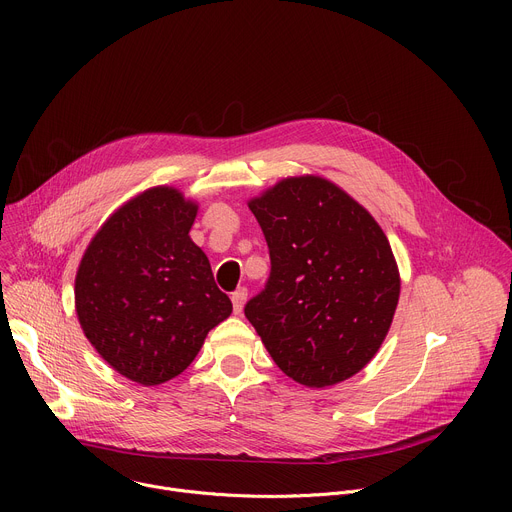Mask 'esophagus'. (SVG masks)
<instances>
[{"mask_svg":"<svg viewBox=\"0 0 512 512\" xmlns=\"http://www.w3.org/2000/svg\"><path fill=\"white\" fill-rule=\"evenodd\" d=\"M231 302H233L235 314H241V310H243V306H245V302H247V287H239L237 291H233Z\"/></svg>","mask_w":512,"mask_h":512,"instance_id":"34e87169","label":"esophagus"}]
</instances>
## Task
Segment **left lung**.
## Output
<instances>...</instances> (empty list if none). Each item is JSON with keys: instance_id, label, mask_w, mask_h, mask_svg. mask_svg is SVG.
Wrapping results in <instances>:
<instances>
[{"instance_id": "1", "label": "left lung", "mask_w": 512, "mask_h": 512, "mask_svg": "<svg viewBox=\"0 0 512 512\" xmlns=\"http://www.w3.org/2000/svg\"><path fill=\"white\" fill-rule=\"evenodd\" d=\"M271 271L245 304L277 367L306 387L356 375L383 344L399 271L375 218L334 184L287 178L249 202Z\"/></svg>"}]
</instances>
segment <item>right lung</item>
Returning <instances> with one entry per match:
<instances>
[{"mask_svg": "<svg viewBox=\"0 0 512 512\" xmlns=\"http://www.w3.org/2000/svg\"><path fill=\"white\" fill-rule=\"evenodd\" d=\"M198 206L166 186L119 208L91 241L75 281L79 322L123 377L152 387L184 373L233 304L188 237Z\"/></svg>", "mask_w": 512, "mask_h": 512, "instance_id": "1", "label": "right lung"}]
</instances>
